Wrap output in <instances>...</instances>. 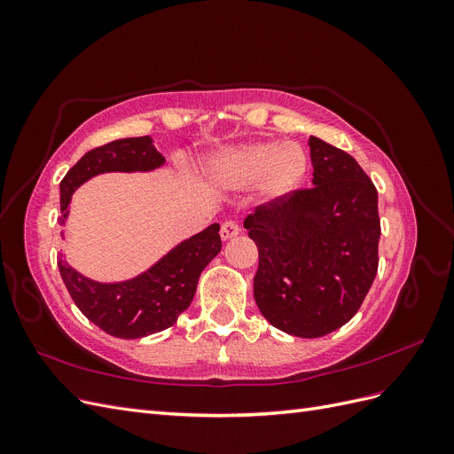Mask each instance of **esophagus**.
Instances as JSON below:
<instances>
[{
    "instance_id": "esophagus-1",
    "label": "esophagus",
    "mask_w": 454,
    "mask_h": 454,
    "mask_svg": "<svg viewBox=\"0 0 454 454\" xmlns=\"http://www.w3.org/2000/svg\"><path fill=\"white\" fill-rule=\"evenodd\" d=\"M240 232V227L235 222H225L222 225V231H219V235H222V240H231L235 239Z\"/></svg>"
}]
</instances>
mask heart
Returning <instances> with one entry per match:
<instances>
[{"label":"heart","instance_id":"heart-1","mask_svg":"<svg viewBox=\"0 0 454 454\" xmlns=\"http://www.w3.org/2000/svg\"><path fill=\"white\" fill-rule=\"evenodd\" d=\"M309 155L299 144L259 140L222 149L206 160L204 176L217 189H244L259 184L261 195L284 199L303 184Z\"/></svg>","mask_w":454,"mask_h":454}]
</instances>
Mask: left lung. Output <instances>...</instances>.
Instances as JSON below:
<instances>
[{"mask_svg": "<svg viewBox=\"0 0 454 454\" xmlns=\"http://www.w3.org/2000/svg\"><path fill=\"white\" fill-rule=\"evenodd\" d=\"M312 185L259 206L244 227L259 250L255 303L284 333L314 339L358 312L379 267V195L362 167L310 136Z\"/></svg>", "mask_w": 454, "mask_h": 454, "instance_id": "obj_1", "label": "left lung"}]
</instances>
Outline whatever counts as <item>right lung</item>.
Wrapping results in <instances>:
<instances>
[{
  "label": "right lung",
  "instance_id": "right-lung-1",
  "mask_svg": "<svg viewBox=\"0 0 454 454\" xmlns=\"http://www.w3.org/2000/svg\"><path fill=\"white\" fill-rule=\"evenodd\" d=\"M164 162L167 159L151 136L122 138L89 151L60 182V235L64 237L72 195L90 177L107 172H153ZM219 252V225L212 223L127 280H92L66 259H59V269L74 303L92 324L119 339H142L176 324L195 297L200 272Z\"/></svg>",
  "mask_w": 454,
  "mask_h": 454
}]
</instances>
